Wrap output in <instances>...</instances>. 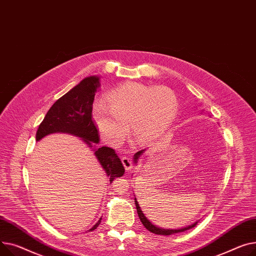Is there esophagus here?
<instances>
[{
  "label": "esophagus",
  "instance_id": "obj_1",
  "mask_svg": "<svg viewBox=\"0 0 256 256\" xmlns=\"http://www.w3.org/2000/svg\"><path fill=\"white\" fill-rule=\"evenodd\" d=\"M122 163H123V165H124V168H125V170H127V172H130L131 170H132V162H131V160H130V158L129 157H127V156H124V157H122Z\"/></svg>",
  "mask_w": 256,
  "mask_h": 256
}]
</instances>
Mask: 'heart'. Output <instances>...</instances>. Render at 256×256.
Segmentation results:
<instances>
[{
  "label": "heart",
  "mask_w": 256,
  "mask_h": 256,
  "mask_svg": "<svg viewBox=\"0 0 256 256\" xmlns=\"http://www.w3.org/2000/svg\"><path fill=\"white\" fill-rule=\"evenodd\" d=\"M108 105L95 101L93 121L104 140L110 146L121 144L130 127L135 144H144L159 138L174 123L178 100L172 88L125 82L106 95Z\"/></svg>",
  "instance_id": "b5f03b06"
}]
</instances>
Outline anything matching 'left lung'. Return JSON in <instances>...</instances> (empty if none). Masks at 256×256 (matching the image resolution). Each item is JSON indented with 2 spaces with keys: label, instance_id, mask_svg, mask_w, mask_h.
Returning a JSON list of instances; mask_svg holds the SVG:
<instances>
[{
  "label": "left lung",
  "instance_id": "1",
  "mask_svg": "<svg viewBox=\"0 0 256 256\" xmlns=\"http://www.w3.org/2000/svg\"><path fill=\"white\" fill-rule=\"evenodd\" d=\"M144 150H142V151L138 152L136 154L134 155V158H133L134 163H136V162H138V158L140 157V155L142 154V152H144ZM134 200H135V206H136V210H138V217H140V219L142 223L144 224V226L148 232H153V234H164V236H170V234H172L183 232H185V230H190V228H194L195 225H196V223H198V222H195V223H193V224L189 225V226H187V228H178V230H166V228H158V226H156V225H154L151 221H150V220L144 216V212L142 211V208H140V204H138V202L136 198H134Z\"/></svg>",
  "mask_w": 256,
  "mask_h": 256
}]
</instances>
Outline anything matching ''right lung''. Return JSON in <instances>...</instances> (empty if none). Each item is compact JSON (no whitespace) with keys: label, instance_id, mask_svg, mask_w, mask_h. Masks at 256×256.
I'll return each mask as SVG.
<instances>
[{"label":"right lung","instance_id":"obj_1","mask_svg":"<svg viewBox=\"0 0 256 256\" xmlns=\"http://www.w3.org/2000/svg\"><path fill=\"white\" fill-rule=\"evenodd\" d=\"M99 86V78L90 76L82 80L68 93L58 99L39 125L36 140H40L50 133L62 132L80 138L90 148L95 146L100 138L92 118V106ZM92 150L95 151L94 154L110 178V183L116 178L124 174L125 168L114 148L101 146L99 148H93ZM101 219L90 232L98 228Z\"/></svg>","mask_w":256,"mask_h":256}]
</instances>
